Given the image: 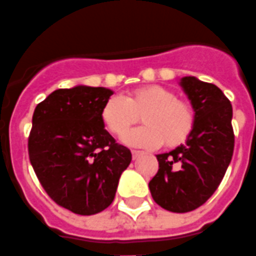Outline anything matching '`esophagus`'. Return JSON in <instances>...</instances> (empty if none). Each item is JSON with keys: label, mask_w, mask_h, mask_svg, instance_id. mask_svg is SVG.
<instances>
[{"label": "esophagus", "mask_w": 256, "mask_h": 256, "mask_svg": "<svg viewBox=\"0 0 256 256\" xmlns=\"http://www.w3.org/2000/svg\"><path fill=\"white\" fill-rule=\"evenodd\" d=\"M141 154H142V152H141V150H132V155H133V159H137V158H138L140 155H141Z\"/></svg>", "instance_id": "obj_1"}]
</instances>
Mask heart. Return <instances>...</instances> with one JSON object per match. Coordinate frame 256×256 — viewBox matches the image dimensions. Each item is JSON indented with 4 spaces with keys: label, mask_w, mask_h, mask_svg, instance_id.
<instances>
[{
    "label": "heart",
    "mask_w": 256,
    "mask_h": 256,
    "mask_svg": "<svg viewBox=\"0 0 256 256\" xmlns=\"http://www.w3.org/2000/svg\"><path fill=\"white\" fill-rule=\"evenodd\" d=\"M140 114L145 124L124 137V142L133 146L155 148L164 142L174 148L186 141L194 124L192 108L159 84L141 86L124 97L114 96L101 106L100 115L106 128L122 137L138 120Z\"/></svg>",
    "instance_id": "b5f03b06"
}]
</instances>
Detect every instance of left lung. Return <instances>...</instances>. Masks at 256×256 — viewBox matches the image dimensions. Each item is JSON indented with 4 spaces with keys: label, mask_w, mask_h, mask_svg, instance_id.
I'll use <instances>...</instances> for the list:
<instances>
[{
    "label": "left lung",
    "mask_w": 256,
    "mask_h": 256,
    "mask_svg": "<svg viewBox=\"0 0 256 256\" xmlns=\"http://www.w3.org/2000/svg\"><path fill=\"white\" fill-rule=\"evenodd\" d=\"M180 86L194 112L185 144L156 155L159 170L150 181L152 198L172 212H188L208 200L225 176L234 148L230 101L222 90L196 76H182Z\"/></svg>",
    "instance_id": "left-lung-1"
}]
</instances>
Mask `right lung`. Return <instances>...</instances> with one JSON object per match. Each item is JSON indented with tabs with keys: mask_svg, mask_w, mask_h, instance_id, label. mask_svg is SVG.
<instances>
[{
	"mask_svg": "<svg viewBox=\"0 0 256 256\" xmlns=\"http://www.w3.org/2000/svg\"><path fill=\"white\" fill-rule=\"evenodd\" d=\"M114 92L78 84L58 89L36 106L28 155L50 198L79 215L106 210L132 152L104 128L101 106Z\"/></svg>",
	"mask_w": 256,
	"mask_h": 256,
	"instance_id": "add662e5",
	"label": "right lung"
}]
</instances>
